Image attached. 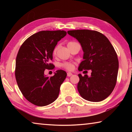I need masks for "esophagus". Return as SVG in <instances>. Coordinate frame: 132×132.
<instances>
[{"instance_id": "1", "label": "esophagus", "mask_w": 132, "mask_h": 132, "mask_svg": "<svg viewBox=\"0 0 132 132\" xmlns=\"http://www.w3.org/2000/svg\"><path fill=\"white\" fill-rule=\"evenodd\" d=\"M72 73H70V72H68V73H67V76H68V77H70L71 76H72Z\"/></svg>"}]
</instances>
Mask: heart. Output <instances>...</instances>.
<instances>
[{
  "instance_id": "heart-1",
  "label": "heart",
  "mask_w": 132,
  "mask_h": 132,
  "mask_svg": "<svg viewBox=\"0 0 132 132\" xmlns=\"http://www.w3.org/2000/svg\"><path fill=\"white\" fill-rule=\"evenodd\" d=\"M76 44H77V42H74V41L69 42L68 44V46L69 47V46L73 45H75ZM58 48H59V46H56L54 48V50H53V55H55L56 54V52L57 51ZM61 66L63 68L67 69V70H71L73 69V67H74V64H73V63H71V62H64V63L61 64Z\"/></svg>"
}]
</instances>
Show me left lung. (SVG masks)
<instances>
[{"instance_id": "left-lung-1", "label": "left lung", "mask_w": 132, "mask_h": 132, "mask_svg": "<svg viewBox=\"0 0 132 132\" xmlns=\"http://www.w3.org/2000/svg\"><path fill=\"white\" fill-rule=\"evenodd\" d=\"M78 40L84 52L83 61L78 70H91V75H79V93L84 99L100 102L114 89L119 69L117 54L109 39L97 31L77 30L68 31Z\"/></svg>"}]
</instances>
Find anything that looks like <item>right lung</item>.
Masks as SVG:
<instances>
[{"mask_svg": "<svg viewBox=\"0 0 132 132\" xmlns=\"http://www.w3.org/2000/svg\"><path fill=\"white\" fill-rule=\"evenodd\" d=\"M66 34L63 30L39 31L28 38L19 49L15 61V79L24 97L35 105H48L59 95L66 72L58 70L50 77L44 71L55 68L51 63L53 51Z\"/></svg>", "mask_w": 132, "mask_h": 132, "instance_id": "right-lung-1", "label": "right lung"}]
</instances>
